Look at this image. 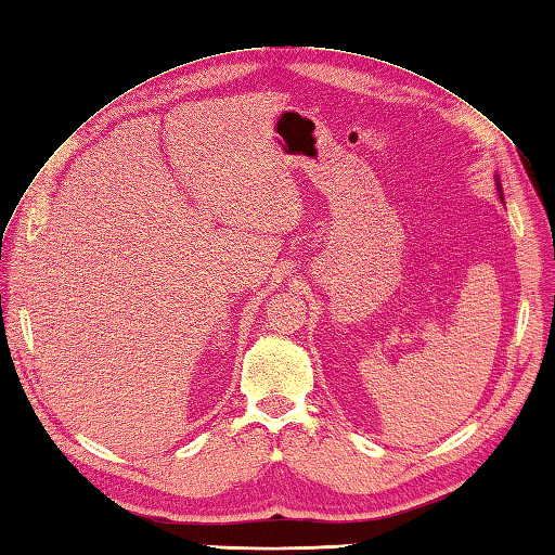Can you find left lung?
I'll return each mask as SVG.
<instances>
[{
	"instance_id": "8db88e82",
	"label": "left lung",
	"mask_w": 555,
	"mask_h": 555,
	"mask_svg": "<svg viewBox=\"0 0 555 555\" xmlns=\"http://www.w3.org/2000/svg\"><path fill=\"white\" fill-rule=\"evenodd\" d=\"M495 184H498V193H500V201L504 203V193H502V184H500V177L495 175Z\"/></svg>"
}]
</instances>
